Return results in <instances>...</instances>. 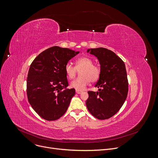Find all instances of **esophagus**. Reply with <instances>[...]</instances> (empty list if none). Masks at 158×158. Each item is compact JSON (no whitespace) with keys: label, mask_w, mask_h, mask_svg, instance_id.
<instances>
[{"label":"esophagus","mask_w":158,"mask_h":158,"mask_svg":"<svg viewBox=\"0 0 158 158\" xmlns=\"http://www.w3.org/2000/svg\"><path fill=\"white\" fill-rule=\"evenodd\" d=\"M76 92L77 93V94H81V93H82V90H78V89H76Z\"/></svg>","instance_id":"esophagus-1"}]
</instances>
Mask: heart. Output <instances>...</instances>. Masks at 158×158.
Here are the masks:
<instances>
[{"instance_id": "1", "label": "heart", "mask_w": 158, "mask_h": 158, "mask_svg": "<svg viewBox=\"0 0 158 158\" xmlns=\"http://www.w3.org/2000/svg\"><path fill=\"white\" fill-rule=\"evenodd\" d=\"M76 66L68 63L65 64L64 71L69 79H73L80 71V77L76 78L70 83V86L76 89H84L91 82H95L101 76V68L94 64V60L88 56L80 57L76 60Z\"/></svg>"}]
</instances>
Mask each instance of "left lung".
<instances>
[{
    "label": "left lung",
    "mask_w": 158,
    "mask_h": 158,
    "mask_svg": "<svg viewBox=\"0 0 158 158\" xmlns=\"http://www.w3.org/2000/svg\"><path fill=\"white\" fill-rule=\"evenodd\" d=\"M99 61L101 76L95 87L89 91L86 106L89 113L100 120L108 119L121 108L127 97L128 82L125 64L114 52L103 47L88 49Z\"/></svg>",
    "instance_id": "1"
}]
</instances>
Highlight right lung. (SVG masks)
<instances>
[{"label":"right lung","mask_w":158,"mask_h":158,"mask_svg":"<svg viewBox=\"0 0 158 158\" xmlns=\"http://www.w3.org/2000/svg\"><path fill=\"white\" fill-rule=\"evenodd\" d=\"M78 53L54 46L41 52L31 63L27 78V99L44 119L57 120L67 110L75 89L67 88L64 66Z\"/></svg>","instance_id":"add662e5"}]
</instances>
